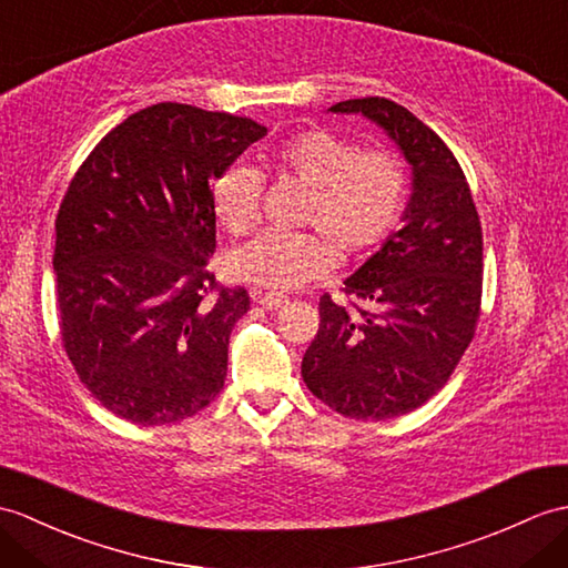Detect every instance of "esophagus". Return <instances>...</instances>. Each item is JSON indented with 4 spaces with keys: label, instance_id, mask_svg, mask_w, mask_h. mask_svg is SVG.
<instances>
[{
    "label": "esophagus",
    "instance_id": "obj_1",
    "mask_svg": "<svg viewBox=\"0 0 568 568\" xmlns=\"http://www.w3.org/2000/svg\"><path fill=\"white\" fill-rule=\"evenodd\" d=\"M256 300L263 310H281L283 305H287V297L281 293H258Z\"/></svg>",
    "mask_w": 568,
    "mask_h": 568
}]
</instances>
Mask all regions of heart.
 <instances>
[{"instance_id": "b5f03b06", "label": "heart", "mask_w": 568, "mask_h": 568, "mask_svg": "<svg viewBox=\"0 0 568 568\" xmlns=\"http://www.w3.org/2000/svg\"><path fill=\"white\" fill-rule=\"evenodd\" d=\"M266 164L278 176L310 189L302 224L320 232H258L227 254L236 281L268 290H293L322 278L336 266L338 252L365 256L402 222L408 171L392 150H361L332 130H307L283 140ZM261 179L252 166L224 169L210 191V205L224 230L242 234L258 215Z\"/></svg>"}]
</instances>
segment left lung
<instances>
[{
  "instance_id": "8db88e82",
  "label": "left lung",
  "mask_w": 568,
  "mask_h": 568,
  "mask_svg": "<svg viewBox=\"0 0 568 568\" xmlns=\"http://www.w3.org/2000/svg\"><path fill=\"white\" fill-rule=\"evenodd\" d=\"M363 113L399 144L414 193L404 227L344 283L358 302L320 297V332L302 358L316 399L355 420H385L424 406L450 379L481 310V222L450 148L382 97L334 103Z\"/></svg>"
}]
</instances>
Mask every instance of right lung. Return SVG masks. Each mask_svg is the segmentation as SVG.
I'll return each mask as SVG.
<instances>
[{"instance_id": "add662e5", "label": "right lung", "mask_w": 568, "mask_h": 568, "mask_svg": "<svg viewBox=\"0 0 568 568\" xmlns=\"http://www.w3.org/2000/svg\"><path fill=\"white\" fill-rule=\"evenodd\" d=\"M263 135L252 118L166 101L128 115L77 169L55 220L60 336L118 418L176 424L224 387L248 293L207 271L210 191Z\"/></svg>"}]
</instances>
